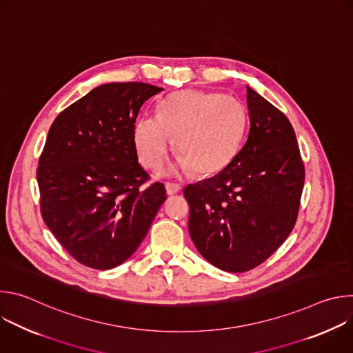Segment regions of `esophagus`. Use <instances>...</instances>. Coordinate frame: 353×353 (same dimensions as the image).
I'll use <instances>...</instances> for the list:
<instances>
[{
    "label": "esophagus",
    "mask_w": 353,
    "mask_h": 353,
    "mask_svg": "<svg viewBox=\"0 0 353 353\" xmlns=\"http://www.w3.org/2000/svg\"><path fill=\"white\" fill-rule=\"evenodd\" d=\"M165 187H166V194H168L169 196L179 194L180 190H181V187H180L179 184H174V183H166Z\"/></svg>",
    "instance_id": "1"
}]
</instances>
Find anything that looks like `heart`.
<instances>
[{
	"instance_id": "obj_1",
	"label": "heart",
	"mask_w": 353,
	"mask_h": 353,
	"mask_svg": "<svg viewBox=\"0 0 353 353\" xmlns=\"http://www.w3.org/2000/svg\"><path fill=\"white\" fill-rule=\"evenodd\" d=\"M245 114L229 94L179 90L161 103L158 116H141L134 124V143L141 163L159 172L172 150L180 154L176 172L214 174L225 169L240 146Z\"/></svg>"
}]
</instances>
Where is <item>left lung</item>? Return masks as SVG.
Returning a JSON list of instances; mask_svg holds the SVG:
<instances>
[{"label":"left lung","instance_id":"left-lung-1","mask_svg":"<svg viewBox=\"0 0 353 353\" xmlns=\"http://www.w3.org/2000/svg\"><path fill=\"white\" fill-rule=\"evenodd\" d=\"M250 128L216 176L187 185L188 232L207 261L228 272L263 264L290 234L305 165L288 117L247 86Z\"/></svg>","mask_w":353,"mask_h":353}]
</instances>
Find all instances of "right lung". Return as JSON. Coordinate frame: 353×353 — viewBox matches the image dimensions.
Listing matches in <instances>:
<instances>
[{
	"instance_id": "1",
	"label": "right lung",
	"mask_w": 353,
	"mask_h": 353,
	"mask_svg": "<svg viewBox=\"0 0 353 353\" xmlns=\"http://www.w3.org/2000/svg\"><path fill=\"white\" fill-rule=\"evenodd\" d=\"M163 89L143 82L100 85L64 109L39 158L40 212L67 253L93 270L134 254L166 199L162 183L142 187L134 124Z\"/></svg>"
}]
</instances>
